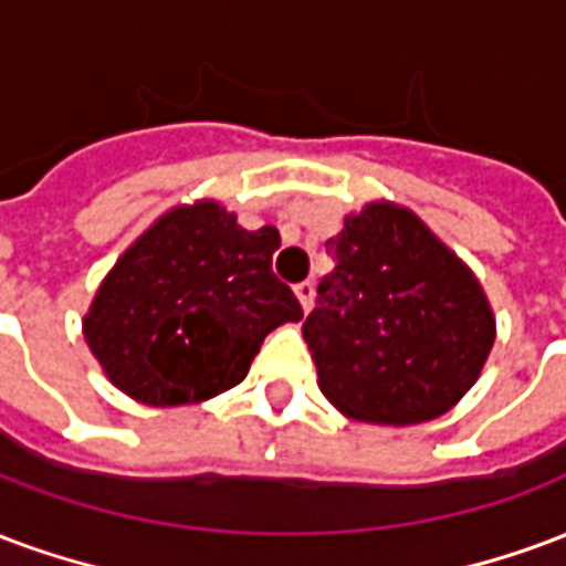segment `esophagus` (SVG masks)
Here are the masks:
<instances>
[{
  "mask_svg": "<svg viewBox=\"0 0 566 566\" xmlns=\"http://www.w3.org/2000/svg\"><path fill=\"white\" fill-rule=\"evenodd\" d=\"M296 300H300V305H303V312H308L312 308V300H315V284L312 282H300L294 287Z\"/></svg>",
  "mask_w": 566,
  "mask_h": 566,
  "instance_id": "obj_1",
  "label": "esophagus"
}]
</instances>
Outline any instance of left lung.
<instances>
[{
    "label": "left lung",
    "instance_id": "left-lung-1",
    "mask_svg": "<svg viewBox=\"0 0 566 566\" xmlns=\"http://www.w3.org/2000/svg\"><path fill=\"white\" fill-rule=\"evenodd\" d=\"M326 251L303 338L317 387L350 420L413 426L474 387L495 345V312L471 266L411 209L371 200Z\"/></svg>",
    "mask_w": 566,
    "mask_h": 566
}]
</instances>
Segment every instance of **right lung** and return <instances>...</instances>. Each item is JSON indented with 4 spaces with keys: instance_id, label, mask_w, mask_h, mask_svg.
Masks as SVG:
<instances>
[{
    "instance_id": "add662e5",
    "label": "right lung",
    "mask_w": 566,
    "mask_h": 566,
    "mask_svg": "<svg viewBox=\"0 0 566 566\" xmlns=\"http://www.w3.org/2000/svg\"><path fill=\"white\" fill-rule=\"evenodd\" d=\"M279 245V230H245L219 200L167 209L119 254L83 315L107 380L153 408L237 387L263 338L303 317L272 272Z\"/></svg>"
}]
</instances>
